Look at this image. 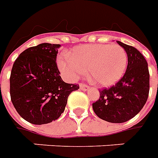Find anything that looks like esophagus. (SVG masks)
Segmentation results:
<instances>
[{"label": "esophagus", "mask_w": 158, "mask_h": 158, "mask_svg": "<svg viewBox=\"0 0 158 158\" xmlns=\"http://www.w3.org/2000/svg\"><path fill=\"white\" fill-rule=\"evenodd\" d=\"M79 87H80V89H82V90H84V91H86L87 89H89V86L86 85H85V84H79Z\"/></svg>", "instance_id": "1"}]
</instances>
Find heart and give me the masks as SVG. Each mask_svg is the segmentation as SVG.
<instances>
[{
  "label": "heart",
  "instance_id": "heart-1",
  "mask_svg": "<svg viewBox=\"0 0 158 158\" xmlns=\"http://www.w3.org/2000/svg\"><path fill=\"white\" fill-rule=\"evenodd\" d=\"M127 53L118 45H82L71 54L60 56L59 69L65 78L74 80L88 70L89 79L101 87H109L120 80L127 67Z\"/></svg>",
  "mask_w": 158,
  "mask_h": 158
}]
</instances>
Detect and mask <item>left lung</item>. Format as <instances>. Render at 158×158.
I'll list each match as a JSON object with an SVG mask.
<instances>
[{
    "instance_id": "left-lung-1",
    "label": "left lung",
    "mask_w": 158,
    "mask_h": 158,
    "mask_svg": "<svg viewBox=\"0 0 158 158\" xmlns=\"http://www.w3.org/2000/svg\"><path fill=\"white\" fill-rule=\"evenodd\" d=\"M128 56L125 73L115 85L100 89V98L92 104L94 112L106 122H127L139 113L146 104L150 89L148 64L135 47L118 41Z\"/></svg>"
}]
</instances>
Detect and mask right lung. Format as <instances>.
Returning <instances> with one entry per match:
<instances>
[{
  "label": "right lung",
  "mask_w": 158,
  "mask_h": 158,
  "mask_svg": "<svg viewBox=\"0 0 158 158\" xmlns=\"http://www.w3.org/2000/svg\"><path fill=\"white\" fill-rule=\"evenodd\" d=\"M58 44L42 43L26 49L13 63L10 95L23 118L33 124H45L61 116L71 92L79 85L65 83L56 65Z\"/></svg>",
  "instance_id": "right-lung-1"
}]
</instances>
